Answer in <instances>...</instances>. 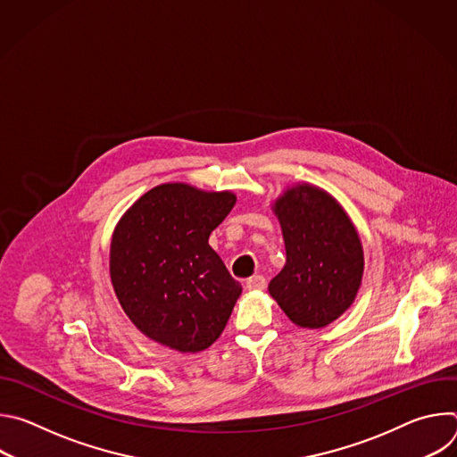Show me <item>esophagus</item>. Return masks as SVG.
I'll use <instances>...</instances> for the list:
<instances>
[{
	"instance_id": "obj_1",
	"label": "esophagus",
	"mask_w": 457,
	"mask_h": 457,
	"mask_svg": "<svg viewBox=\"0 0 457 457\" xmlns=\"http://www.w3.org/2000/svg\"><path fill=\"white\" fill-rule=\"evenodd\" d=\"M266 287V278L262 275H256L245 280V289L247 291H262Z\"/></svg>"
}]
</instances>
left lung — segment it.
<instances>
[{
	"label": "left lung",
	"instance_id": "8db88e82",
	"mask_svg": "<svg viewBox=\"0 0 457 457\" xmlns=\"http://www.w3.org/2000/svg\"><path fill=\"white\" fill-rule=\"evenodd\" d=\"M286 244V266L270 295L303 329H321L354 302L363 278V245L342 208L309 182L289 186L271 206Z\"/></svg>",
	"mask_w": 457,
	"mask_h": 457
}]
</instances>
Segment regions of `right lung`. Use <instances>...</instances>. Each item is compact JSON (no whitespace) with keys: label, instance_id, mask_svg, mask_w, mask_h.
I'll list each match as a JSON object with an SVG mask.
<instances>
[{"label":"right lung","instance_id":"obj_1","mask_svg":"<svg viewBox=\"0 0 457 457\" xmlns=\"http://www.w3.org/2000/svg\"><path fill=\"white\" fill-rule=\"evenodd\" d=\"M233 191L166 182L139 197L110 244L115 296L136 328L179 353H201L224 331L242 286L210 245Z\"/></svg>","mask_w":457,"mask_h":457}]
</instances>
